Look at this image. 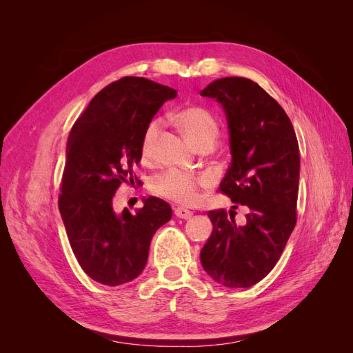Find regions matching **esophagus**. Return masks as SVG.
Returning a JSON list of instances; mask_svg holds the SVG:
<instances>
[{
    "label": "esophagus",
    "instance_id": "obj_1",
    "mask_svg": "<svg viewBox=\"0 0 353 353\" xmlns=\"http://www.w3.org/2000/svg\"><path fill=\"white\" fill-rule=\"evenodd\" d=\"M191 215H193V212L188 210V209H184V208H176V209H175V216H176V218L190 219Z\"/></svg>",
    "mask_w": 353,
    "mask_h": 353
}]
</instances>
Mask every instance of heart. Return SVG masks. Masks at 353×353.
<instances>
[{"label": "heart", "instance_id": "heart-1", "mask_svg": "<svg viewBox=\"0 0 353 353\" xmlns=\"http://www.w3.org/2000/svg\"><path fill=\"white\" fill-rule=\"evenodd\" d=\"M175 122L181 130L197 147L206 143H215L219 134V123L210 110L201 105H188L175 114ZM159 119H153L145 126L141 138L140 153L143 160H150L154 156V147L160 134ZM209 183V176L205 174L190 172L183 169H168L152 179V191L169 201L178 205H194L199 200V190Z\"/></svg>", "mask_w": 353, "mask_h": 353}]
</instances>
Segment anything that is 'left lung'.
<instances>
[{
  "label": "left lung",
  "mask_w": 353,
  "mask_h": 353,
  "mask_svg": "<svg viewBox=\"0 0 353 353\" xmlns=\"http://www.w3.org/2000/svg\"><path fill=\"white\" fill-rule=\"evenodd\" d=\"M201 95L216 99L228 119L232 160L219 191L249 213L239 227L234 210H209L213 231L200 261L216 283L250 287L272 271L296 225L297 138L281 105L248 78L216 79Z\"/></svg>",
  "instance_id": "obj_1"
}]
</instances>
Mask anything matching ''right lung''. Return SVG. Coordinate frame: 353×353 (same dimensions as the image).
Here are the masks:
<instances>
[{"instance_id": "1", "label": "right lung", "mask_w": 353, "mask_h": 353, "mask_svg": "<svg viewBox=\"0 0 353 353\" xmlns=\"http://www.w3.org/2000/svg\"><path fill=\"white\" fill-rule=\"evenodd\" d=\"M176 91L138 77L109 83L73 123L60 183L59 209L70 248L83 272L104 285H121L144 270L154 232L172 218L157 197L121 215L113 197L122 183L138 181L145 126Z\"/></svg>"}]
</instances>
